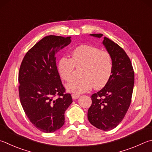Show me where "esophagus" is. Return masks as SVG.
Returning <instances> with one entry per match:
<instances>
[{
	"instance_id": "obj_1",
	"label": "esophagus",
	"mask_w": 152,
	"mask_h": 152,
	"mask_svg": "<svg viewBox=\"0 0 152 152\" xmlns=\"http://www.w3.org/2000/svg\"><path fill=\"white\" fill-rule=\"evenodd\" d=\"M80 95L79 94H72V97L74 99V100H75V99H77L79 98Z\"/></svg>"
}]
</instances>
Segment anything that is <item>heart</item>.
<instances>
[{
	"label": "heart",
	"mask_w": 152,
	"mask_h": 152,
	"mask_svg": "<svg viewBox=\"0 0 152 152\" xmlns=\"http://www.w3.org/2000/svg\"><path fill=\"white\" fill-rule=\"evenodd\" d=\"M75 67L82 68V78L68 83L66 85L68 91L76 94L84 93L92 86L99 90L106 85L111 77L112 58L106 51L91 46H79L72 51L70 58L63 56L57 64L58 72L66 82L72 79Z\"/></svg>",
	"instance_id": "b5f03b06"
}]
</instances>
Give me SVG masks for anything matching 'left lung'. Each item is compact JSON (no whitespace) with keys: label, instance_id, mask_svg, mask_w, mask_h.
<instances>
[{"label":"left lung","instance_id":"8db88e82","mask_svg":"<svg viewBox=\"0 0 152 152\" xmlns=\"http://www.w3.org/2000/svg\"><path fill=\"white\" fill-rule=\"evenodd\" d=\"M90 35L97 38L103 36ZM102 44L112 56V73L106 85L91 96L92 103L88 109V119L96 128L107 131L122 122L130 106L134 72L130 59L123 48L106 37H104Z\"/></svg>","mask_w":152,"mask_h":152}]
</instances>
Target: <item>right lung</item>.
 Returning a JSON list of instances; mask_svg holds the SVG:
<instances>
[{
	"label": "right lung",
	"instance_id": "1",
	"mask_svg": "<svg viewBox=\"0 0 152 152\" xmlns=\"http://www.w3.org/2000/svg\"><path fill=\"white\" fill-rule=\"evenodd\" d=\"M66 38L50 35L27 52L18 73L19 97L30 122L45 133L64 124V112L72 102L57 70L56 54L71 42Z\"/></svg>",
	"mask_w": 152,
	"mask_h": 152
}]
</instances>
